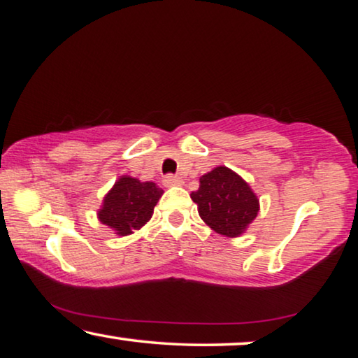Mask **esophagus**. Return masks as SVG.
<instances>
[{"label":"esophagus","mask_w":358,"mask_h":358,"mask_svg":"<svg viewBox=\"0 0 358 358\" xmlns=\"http://www.w3.org/2000/svg\"><path fill=\"white\" fill-rule=\"evenodd\" d=\"M163 184L166 185V187H171V185H180V184H182V179H180L179 176L168 174V176H164V179H163Z\"/></svg>","instance_id":"esophagus-1"}]
</instances>
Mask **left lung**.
Masks as SVG:
<instances>
[{
    "label": "left lung",
    "mask_w": 358,
    "mask_h": 358,
    "mask_svg": "<svg viewBox=\"0 0 358 358\" xmlns=\"http://www.w3.org/2000/svg\"><path fill=\"white\" fill-rule=\"evenodd\" d=\"M190 196L201 220L227 237L241 236L258 213V199L248 184L224 166L201 176L199 190Z\"/></svg>",
    "instance_id": "1"
}]
</instances>
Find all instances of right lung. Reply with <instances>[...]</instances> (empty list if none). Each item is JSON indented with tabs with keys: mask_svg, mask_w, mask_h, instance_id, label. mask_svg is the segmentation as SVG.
Masks as SVG:
<instances>
[{
	"mask_svg": "<svg viewBox=\"0 0 358 358\" xmlns=\"http://www.w3.org/2000/svg\"><path fill=\"white\" fill-rule=\"evenodd\" d=\"M163 195V190L153 182H141L138 179L124 176L103 200L98 217L119 236L132 234L153 215V208Z\"/></svg>",
	"mask_w": 358,
	"mask_h": 358,
	"instance_id": "right-lung-1",
	"label": "right lung"
}]
</instances>
